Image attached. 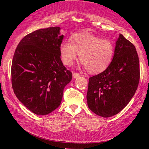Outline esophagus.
Returning <instances> with one entry per match:
<instances>
[{
    "instance_id": "obj_1",
    "label": "esophagus",
    "mask_w": 149,
    "mask_h": 149,
    "mask_svg": "<svg viewBox=\"0 0 149 149\" xmlns=\"http://www.w3.org/2000/svg\"><path fill=\"white\" fill-rule=\"evenodd\" d=\"M80 75L77 72H73V78H76L78 77H80Z\"/></svg>"
}]
</instances>
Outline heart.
<instances>
[{"label":"heart","mask_w":149,"mask_h":149,"mask_svg":"<svg viewBox=\"0 0 149 149\" xmlns=\"http://www.w3.org/2000/svg\"><path fill=\"white\" fill-rule=\"evenodd\" d=\"M114 44L109 39L91 33L76 34L71 42H61L59 48L64 64L71 66L79 54L80 61L89 72H102L109 66L114 55Z\"/></svg>","instance_id":"heart-1"}]
</instances>
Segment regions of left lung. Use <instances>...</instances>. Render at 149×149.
Wrapping results in <instances>:
<instances>
[{"instance_id":"1","label":"left lung","mask_w":149,"mask_h":149,"mask_svg":"<svg viewBox=\"0 0 149 149\" xmlns=\"http://www.w3.org/2000/svg\"><path fill=\"white\" fill-rule=\"evenodd\" d=\"M139 78V60L136 48L120 34L110 65L102 73L89 78V109L104 118L118 113L134 96Z\"/></svg>"}]
</instances>
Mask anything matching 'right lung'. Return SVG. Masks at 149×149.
Here are the masks:
<instances>
[{"label": "right lung", "instance_id": "add662e5", "mask_svg": "<svg viewBox=\"0 0 149 149\" xmlns=\"http://www.w3.org/2000/svg\"><path fill=\"white\" fill-rule=\"evenodd\" d=\"M58 26L35 31L25 36L15 51L11 66L12 86L17 99L39 116L60 105L64 89L72 73L61 60L64 35Z\"/></svg>", "mask_w": 149, "mask_h": 149}]
</instances>
